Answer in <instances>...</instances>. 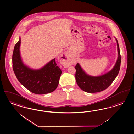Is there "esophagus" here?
<instances>
[{"instance_id":"obj_1","label":"esophagus","mask_w":134,"mask_h":134,"mask_svg":"<svg viewBox=\"0 0 134 134\" xmlns=\"http://www.w3.org/2000/svg\"><path fill=\"white\" fill-rule=\"evenodd\" d=\"M62 60H63V63L64 64H66V63H68V64H70V63L68 62L67 61H69V55H68V53H67V52H65L63 54V55H62Z\"/></svg>"}]
</instances>
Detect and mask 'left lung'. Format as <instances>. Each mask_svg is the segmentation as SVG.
<instances>
[{
	"label": "left lung",
	"instance_id": "1",
	"mask_svg": "<svg viewBox=\"0 0 134 134\" xmlns=\"http://www.w3.org/2000/svg\"><path fill=\"white\" fill-rule=\"evenodd\" d=\"M118 46V58L115 66L110 71L100 76L93 77L88 75L77 63L76 69L75 79L77 83L81 90L90 93L97 92L105 90L110 86L119 74L120 68L121 55L119 43L115 38Z\"/></svg>",
	"mask_w": 134,
	"mask_h": 134
}]
</instances>
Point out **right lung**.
I'll return each mask as SVG.
<instances>
[{
	"instance_id": "add662e5",
	"label": "right lung",
	"mask_w": 134,
	"mask_h": 134,
	"mask_svg": "<svg viewBox=\"0 0 134 134\" xmlns=\"http://www.w3.org/2000/svg\"><path fill=\"white\" fill-rule=\"evenodd\" d=\"M21 40L15 44L12 56L13 69L19 82L31 92L44 94L53 92L59 84L61 75L55 58L42 69L34 70L23 64L19 52Z\"/></svg>"
}]
</instances>
